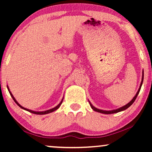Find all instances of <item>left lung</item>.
Returning a JSON list of instances; mask_svg holds the SVG:
<instances>
[{
	"mask_svg": "<svg viewBox=\"0 0 152 152\" xmlns=\"http://www.w3.org/2000/svg\"><path fill=\"white\" fill-rule=\"evenodd\" d=\"M143 78H144V71H142V81H141V83H140V87H139V89L138 91V92L136 94V95L134 97V98H133L132 100H131L127 104L123 106V107L119 108V109H115V110H111V111H104V110H101V109H97V108H95V107H93L92 105V104H91L90 102H89V104H90L91 107L92 109L94 110V111H97V112H99V113H104V114H111V113H118V112H120V111H124V110L128 109L129 107H130L131 105L134 102V101L136 100L137 96H138L139 92H140V88H141V86H142V82H143Z\"/></svg>",
	"mask_w": 152,
	"mask_h": 152,
	"instance_id": "8db88e82",
	"label": "left lung"
}]
</instances>
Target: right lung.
<instances>
[{
	"mask_svg": "<svg viewBox=\"0 0 152 152\" xmlns=\"http://www.w3.org/2000/svg\"><path fill=\"white\" fill-rule=\"evenodd\" d=\"M7 89H8V91H9V92H10V95H11L12 97V98H13V99H14V101L16 103V104H17V105L18 106V107H20L21 108V109H23L26 110V111H29V112H30V113H32L37 114V115H43V114H47V113H52V112H53V111H56V110L59 109L60 106H61V104H62V102H63V99H64V98L62 99H61V102H60V103L59 104H58V105L57 106V107H55V108H53V109H49V110H47V111H32V110H30V109H26V108L23 107L21 105H20L19 104H18V103L17 102V101L16 100V99L14 98V97L13 96V95L12 94V93L10 92V91L9 88H8V86H7Z\"/></svg>",
	"mask_w": 152,
	"mask_h": 152,
	"instance_id": "obj_1",
	"label": "right lung"
}]
</instances>
